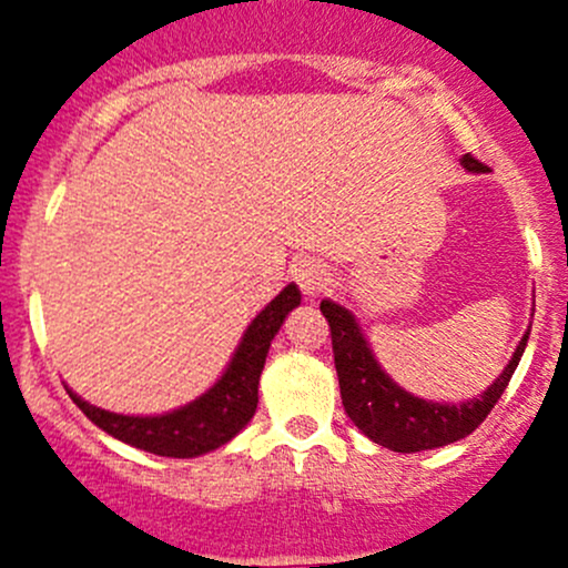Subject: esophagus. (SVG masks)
I'll return each instance as SVG.
<instances>
[{"label": "esophagus", "instance_id": "1", "mask_svg": "<svg viewBox=\"0 0 568 568\" xmlns=\"http://www.w3.org/2000/svg\"><path fill=\"white\" fill-rule=\"evenodd\" d=\"M292 273H295V282L301 284L305 297H318V292L327 290L329 284L327 267L318 263V260H301V263L292 267Z\"/></svg>", "mask_w": 568, "mask_h": 568}]
</instances>
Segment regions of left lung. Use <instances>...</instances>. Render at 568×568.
<instances>
[{
    "label": "left lung",
    "mask_w": 568,
    "mask_h": 568,
    "mask_svg": "<svg viewBox=\"0 0 568 568\" xmlns=\"http://www.w3.org/2000/svg\"><path fill=\"white\" fill-rule=\"evenodd\" d=\"M462 165L473 174L486 171V165L475 161L473 155H464ZM318 308L327 316L329 333H333L337 384H341V399L348 418L356 429H362V435L388 450H397V454L443 448V445L473 435L505 394L509 378H513L515 367L526 352L528 333H531V329H526V335L520 337L513 356H509L507 367L501 369L499 378H494V384L486 392L467 399V403H435V399H424L405 392L378 365L359 322L346 305L324 297Z\"/></svg>",
    "instance_id": "obj_1"
}]
</instances>
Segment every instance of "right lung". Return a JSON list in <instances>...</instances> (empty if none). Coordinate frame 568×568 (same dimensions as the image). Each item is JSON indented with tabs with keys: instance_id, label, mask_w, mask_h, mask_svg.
Wrapping results in <instances>:
<instances>
[{
	"instance_id": "add662e5",
	"label": "right lung",
	"mask_w": 568,
	"mask_h": 568,
	"mask_svg": "<svg viewBox=\"0 0 568 568\" xmlns=\"http://www.w3.org/2000/svg\"><path fill=\"white\" fill-rule=\"evenodd\" d=\"M301 305V290L297 284H286L271 303L252 318L244 337L235 352L201 397L193 403L174 407L158 416H123V413L104 410L67 388L72 403L85 413L101 432L112 435L120 443L146 450L155 456L169 458H195L209 450L222 448L252 422L257 410V386L260 373L265 367L271 341L282 329L284 318L292 308Z\"/></svg>"
}]
</instances>
